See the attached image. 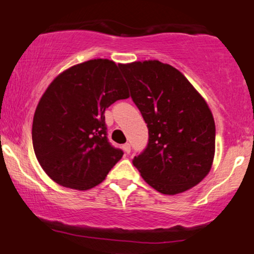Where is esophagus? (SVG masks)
I'll use <instances>...</instances> for the list:
<instances>
[{
    "mask_svg": "<svg viewBox=\"0 0 254 254\" xmlns=\"http://www.w3.org/2000/svg\"><path fill=\"white\" fill-rule=\"evenodd\" d=\"M123 150H124L125 153H127V154H129L130 151H131V145H130L129 143H125V144H123Z\"/></svg>",
    "mask_w": 254,
    "mask_h": 254,
    "instance_id": "1",
    "label": "esophagus"
}]
</instances>
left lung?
I'll use <instances>...</instances> for the list:
<instances>
[{
	"label": "left lung",
	"mask_w": 254,
	"mask_h": 254,
	"mask_svg": "<svg viewBox=\"0 0 254 254\" xmlns=\"http://www.w3.org/2000/svg\"><path fill=\"white\" fill-rule=\"evenodd\" d=\"M148 127V144L132 164L151 188L177 194L210 171L215 122L205 100L179 70L159 61L119 64Z\"/></svg>",
	"instance_id": "1"
}]
</instances>
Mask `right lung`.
<instances>
[{
    "instance_id": "1",
    "label": "right lung",
    "mask_w": 254,
    "mask_h": 254,
    "mask_svg": "<svg viewBox=\"0 0 254 254\" xmlns=\"http://www.w3.org/2000/svg\"><path fill=\"white\" fill-rule=\"evenodd\" d=\"M127 98L119 66L109 60L77 64L52 81L34 113L32 142L54 182L88 190L105 180L124 153L109 142L104 113Z\"/></svg>"
}]
</instances>
